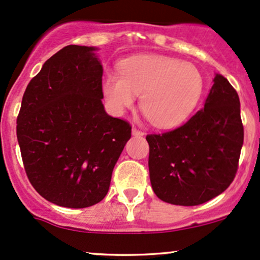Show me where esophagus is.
I'll use <instances>...</instances> for the list:
<instances>
[{"mask_svg":"<svg viewBox=\"0 0 260 260\" xmlns=\"http://www.w3.org/2000/svg\"><path fill=\"white\" fill-rule=\"evenodd\" d=\"M132 134H133V136H137V137H142V136H144V132H142V131L137 129L136 127H133L132 128Z\"/></svg>","mask_w":260,"mask_h":260,"instance_id":"34e87169","label":"esophagus"}]
</instances>
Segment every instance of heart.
I'll return each mask as SVG.
<instances>
[{
	"label": "heart",
	"mask_w": 260,
	"mask_h": 260,
	"mask_svg": "<svg viewBox=\"0 0 260 260\" xmlns=\"http://www.w3.org/2000/svg\"><path fill=\"white\" fill-rule=\"evenodd\" d=\"M204 80L194 64L160 55H140L121 62L120 74L107 72L103 92L115 115L136 104L159 128L175 127L193 111L202 96Z\"/></svg>",
	"instance_id": "heart-1"
}]
</instances>
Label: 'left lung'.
Here are the masks:
<instances>
[{"label":"left lung","mask_w":260,"mask_h":260,"mask_svg":"<svg viewBox=\"0 0 260 260\" xmlns=\"http://www.w3.org/2000/svg\"><path fill=\"white\" fill-rule=\"evenodd\" d=\"M151 187L161 201L192 207L234 181L243 144L240 98L216 74L204 109L176 129L148 134Z\"/></svg>","instance_id":"obj_1"}]
</instances>
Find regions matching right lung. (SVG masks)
<instances>
[{"mask_svg":"<svg viewBox=\"0 0 260 260\" xmlns=\"http://www.w3.org/2000/svg\"><path fill=\"white\" fill-rule=\"evenodd\" d=\"M95 47L68 45L29 82L17 117L25 174L46 201L86 208L107 194L131 138L127 121L109 116Z\"/></svg>","mask_w":260,"mask_h":260,"instance_id":"add662e5","label":"right lung"}]
</instances>
